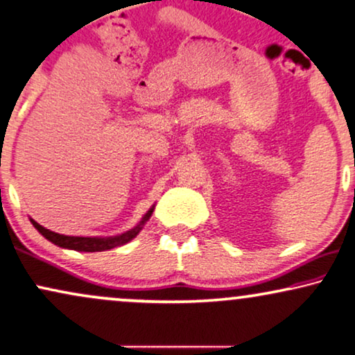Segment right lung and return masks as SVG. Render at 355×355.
<instances>
[{
    "mask_svg": "<svg viewBox=\"0 0 355 355\" xmlns=\"http://www.w3.org/2000/svg\"><path fill=\"white\" fill-rule=\"evenodd\" d=\"M153 210H155V205H151V209L146 211V214L141 217V220L135 225V227L128 230V232L116 234V236H68V234H60V233L50 232V230L44 228L42 225H39L35 220H32V218H31V223L34 225V228L40 234H42L45 239H49L50 243H53V245H57L60 248H65V250L83 251V252H98V251L112 250V248L127 245L128 241H132V239L141 232V228L145 227V223L148 222L151 214H153Z\"/></svg>",
    "mask_w": 355,
    "mask_h": 355,
    "instance_id": "obj_1",
    "label": "right lung"
}]
</instances>
